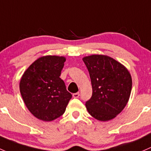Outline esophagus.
Wrapping results in <instances>:
<instances>
[{
  "label": "esophagus",
  "instance_id": "34e87169",
  "mask_svg": "<svg viewBox=\"0 0 151 151\" xmlns=\"http://www.w3.org/2000/svg\"><path fill=\"white\" fill-rule=\"evenodd\" d=\"M78 97H79V93H74V94H73V98H78Z\"/></svg>",
  "mask_w": 151,
  "mask_h": 151
}]
</instances>
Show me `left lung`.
<instances>
[{
	"label": "left lung",
	"instance_id": "left-lung-1",
	"mask_svg": "<svg viewBox=\"0 0 151 151\" xmlns=\"http://www.w3.org/2000/svg\"><path fill=\"white\" fill-rule=\"evenodd\" d=\"M91 78L92 96L86 110L100 122H108L124 110L131 94L132 80L127 68L112 57L92 54L83 58Z\"/></svg>",
	"mask_w": 151,
	"mask_h": 151
}]
</instances>
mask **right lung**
I'll return each mask as SVG.
<instances>
[{
    "instance_id": "right-lung-1",
    "label": "right lung",
    "mask_w": 151,
    "mask_h": 151,
    "mask_svg": "<svg viewBox=\"0 0 151 151\" xmlns=\"http://www.w3.org/2000/svg\"><path fill=\"white\" fill-rule=\"evenodd\" d=\"M65 61V57L43 56L29 65L20 80V93L26 107L43 122L61 116L72 97L60 78Z\"/></svg>"
}]
</instances>
